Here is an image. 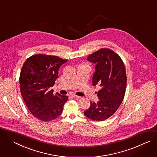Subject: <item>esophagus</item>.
<instances>
[{
	"instance_id": "1",
	"label": "esophagus",
	"mask_w": 157,
	"mask_h": 157,
	"mask_svg": "<svg viewBox=\"0 0 157 157\" xmlns=\"http://www.w3.org/2000/svg\"><path fill=\"white\" fill-rule=\"evenodd\" d=\"M72 97L74 98H76V99H79V98H80L81 97L80 96H77V95H76V94H72Z\"/></svg>"
}]
</instances>
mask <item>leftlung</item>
Wrapping results in <instances>:
<instances>
[{
  "mask_svg": "<svg viewBox=\"0 0 157 157\" xmlns=\"http://www.w3.org/2000/svg\"><path fill=\"white\" fill-rule=\"evenodd\" d=\"M87 59L96 64L93 85L98 84L101 88L97 94L99 101L91 102L84 114L93 120H105L117 111L123 100L127 80L124 65L119 55L109 48L98 50Z\"/></svg>",
  "mask_w": 157,
  "mask_h": 157,
  "instance_id": "8db88e82",
  "label": "left lung"
}]
</instances>
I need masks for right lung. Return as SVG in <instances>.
Returning a JSON list of instances; mask_svg holds the SVG:
<instances>
[{"instance_id": "right-lung-1", "label": "right lung", "mask_w": 157, "mask_h": 157, "mask_svg": "<svg viewBox=\"0 0 157 157\" xmlns=\"http://www.w3.org/2000/svg\"><path fill=\"white\" fill-rule=\"evenodd\" d=\"M67 61L56 56L37 54L28 58L23 66L21 94L31 113L41 121H52L60 116L68 99L67 96L54 94L53 90H50L55 84L60 66Z\"/></svg>"}]
</instances>
